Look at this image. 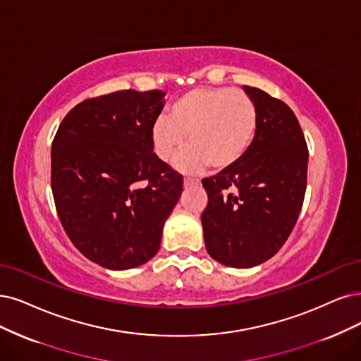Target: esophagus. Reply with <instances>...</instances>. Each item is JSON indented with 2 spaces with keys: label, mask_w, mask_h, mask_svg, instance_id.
<instances>
[{
  "label": "esophagus",
  "mask_w": 361,
  "mask_h": 361,
  "mask_svg": "<svg viewBox=\"0 0 361 361\" xmlns=\"http://www.w3.org/2000/svg\"><path fill=\"white\" fill-rule=\"evenodd\" d=\"M199 184H201V183H199L197 180H192V178H184V181H183L184 189H192V188H197Z\"/></svg>",
  "instance_id": "esophagus-1"
}]
</instances>
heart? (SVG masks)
Masks as SVG:
<instances>
[{
	"label": "heart",
	"mask_w": 361,
	"mask_h": 361,
	"mask_svg": "<svg viewBox=\"0 0 361 361\" xmlns=\"http://www.w3.org/2000/svg\"><path fill=\"white\" fill-rule=\"evenodd\" d=\"M256 104L245 92L229 87H197L172 102L169 118L160 117L152 126L154 154L169 162L181 147H188L176 160L184 173H199L211 166L232 168L241 160L256 138Z\"/></svg>",
	"instance_id": "heart-1"
}]
</instances>
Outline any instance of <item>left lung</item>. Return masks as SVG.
Segmentation results:
<instances>
[{
    "instance_id": "1",
    "label": "left lung",
    "mask_w": 361,
    "mask_h": 361,
    "mask_svg": "<svg viewBox=\"0 0 361 361\" xmlns=\"http://www.w3.org/2000/svg\"><path fill=\"white\" fill-rule=\"evenodd\" d=\"M257 109V132L232 168L202 180L208 255L229 268H255L284 245L300 214L308 147L295 113L268 93L243 86Z\"/></svg>"
}]
</instances>
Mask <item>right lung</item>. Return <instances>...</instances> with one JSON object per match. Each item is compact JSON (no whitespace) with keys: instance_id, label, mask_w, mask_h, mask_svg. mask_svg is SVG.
Instances as JSON below:
<instances>
[{"instance_id":"right-lung-1","label":"right lung","mask_w":361,"mask_h":361,"mask_svg":"<svg viewBox=\"0 0 361 361\" xmlns=\"http://www.w3.org/2000/svg\"><path fill=\"white\" fill-rule=\"evenodd\" d=\"M162 90H120L65 116L51 144V192L75 248L110 271L156 256L183 192L178 173L152 145Z\"/></svg>"}]
</instances>
